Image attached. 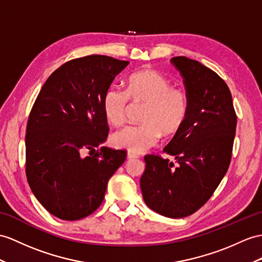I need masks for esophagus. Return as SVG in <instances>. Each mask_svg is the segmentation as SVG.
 Here are the masks:
<instances>
[{
    "label": "esophagus",
    "instance_id": "1",
    "mask_svg": "<svg viewBox=\"0 0 262 262\" xmlns=\"http://www.w3.org/2000/svg\"><path fill=\"white\" fill-rule=\"evenodd\" d=\"M137 158H139V156L136 155V153L127 152V159H129V160H132V159H137Z\"/></svg>",
    "mask_w": 262,
    "mask_h": 262
}]
</instances>
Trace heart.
<instances>
[{"label": "heart", "mask_w": 262, "mask_h": 262, "mask_svg": "<svg viewBox=\"0 0 262 262\" xmlns=\"http://www.w3.org/2000/svg\"><path fill=\"white\" fill-rule=\"evenodd\" d=\"M133 105L144 104L140 121L141 124L129 125L112 136V143L119 149L141 153L155 146L162 132L174 135L187 118L189 102L181 88L171 86L170 81L155 70H142L127 80L126 91L110 88L102 101V110L107 122L122 125Z\"/></svg>", "instance_id": "heart-1"}]
</instances>
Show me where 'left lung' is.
Masks as SVG:
<instances>
[{"instance_id":"obj_1","label":"left lung","mask_w":262,"mask_h":262,"mask_svg":"<svg viewBox=\"0 0 262 262\" xmlns=\"http://www.w3.org/2000/svg\"><path fill=\"white\" fill-rule=\"evenodd\" d=\"M170 62L182 75L189 102L184 123L163 149L178 165L145 156L140 187L153 211L184 218L205 205L227 173L237 116L227 83L211 69L186 56Z\"/></svg>"}]
</instances>
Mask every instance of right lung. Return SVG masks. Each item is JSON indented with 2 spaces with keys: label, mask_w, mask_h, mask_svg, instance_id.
I'll return each mask as SVG.
<instances>
[{
  "label": "right lung",
  "mask_w": 262,
  "mask_h": 262,
  "mask_svg": "<svg viewBox=\"0 0 262 262\" xmlns=\"http://www.w3.org/2000/svg\"><path fill=\"white\" fill-rule=\"evenodd\" d=\"M127 64L105 55L71 60L49 76L37 95L25 136V170L37 201L56 218L73 221L94 212L125 161L124 150L95 148L109 133L104 94Z\"/></svg>",
  "instance_id": "right-lung-1"
}]
</instances>
